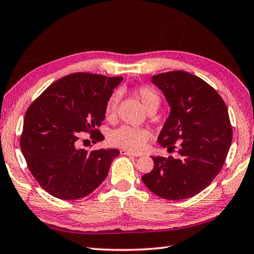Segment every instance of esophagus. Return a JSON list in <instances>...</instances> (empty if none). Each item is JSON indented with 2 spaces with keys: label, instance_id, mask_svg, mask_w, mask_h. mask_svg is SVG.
I'll use <instances>...</instances> for the list:
<instances>
[{
  "label": "esophagus",
  "instance_id": "1",
  "mask_svg": "<svg viewBox=\"0 0 254 254\" xmlns=\"http://www.w3.org/2000/svg\"><path fill=\"white\" fill-rule=\"evenodd\" d=\"M120 152H121L122 156H133V157H137V154L133 153V152H131V151H127V150H124V149H122Z\"/></svg>",
  "mask_w": 254,
  "mask_h": 254
}]
</instances>
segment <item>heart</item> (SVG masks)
Returning <instances> with one entry per match:
<instances>
[{
	"mask_svg": "<svg viewBox=\"0 0 254 254\" xmlns=\"http://www.w3.org/2000/svg\"><path fill=\"white\" fill-rule=\"evenodd\" d=\"M132 93L139 98L148 112L156 111L161 102L157 89L150 85H140L133 87ZM119 102L120 94L118 92L112 94L107 100L105 106V118L107 120H113L117 117ZM151 136L152 133L149 128L122 126L111 133L110 140L119 148L130 150L133 152H140L145 148Z\"/></svg>",
	"mask_w": 254,
	"mask_h": 254,
	"instance_id": "b5f03b06",
	"label": "heart"
}]
</instances>
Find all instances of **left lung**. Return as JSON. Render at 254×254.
I'll return each instance as SVG.
<instances>
[{
	"instance_id": "1",
	"label": "left lung",
	"mask_w": 254,
	"mask_h": 254,
	"mask_svg": "<svg viewBox=\"0 0 254 254\" xmlns=\"http://www.w3.org/2000/svg\"><path fill=\"white\" fill-rule=\"evenodd\" d=\"M170 105L158 142L179 158L152 157L154 167L142 180L153 194L168 200L190 198L220 173L232 142L225 102L209 84L184 70L152 76Z\"/></svg>"
}]
</instances>
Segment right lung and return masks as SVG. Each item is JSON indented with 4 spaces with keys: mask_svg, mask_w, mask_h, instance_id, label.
Returning <instances> with one entry per match:
<instances>
[{
    "mask_svg": "<svg viewBox=\"0 0 254 254\" xmlns=\"http://www.w3.org/2000/svg\"><path fill=\"white\" fill-rule=\"evenodd\" d=\"M122 77L75 72L56 80L25 113L20 147L28 168L47 192L78 199L104 182L118 149L78 148L81 132L94 142L104 140L98 127L106 102Z\"/></svg>",
    "mask_w": 254,
    "mask_h": 254,
    "instance_id": "1",
    "label": "right lung"
}]
</instances>
